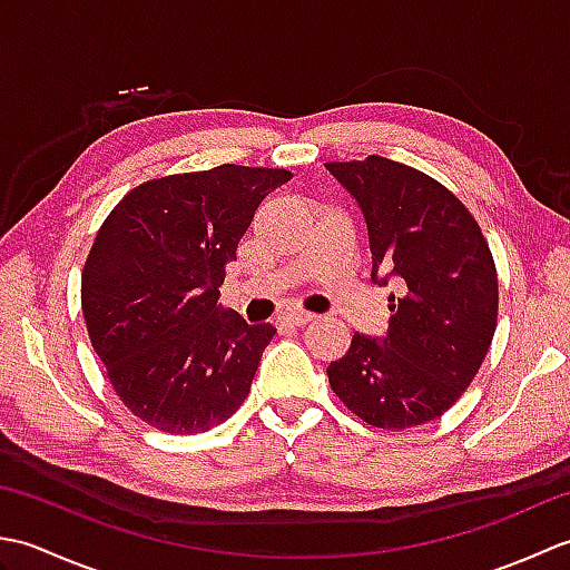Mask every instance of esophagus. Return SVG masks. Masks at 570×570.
<instances>
[{
	"instance_id": "34e87169",
	"label": "esophagus",
	"mask_w": 570,
	"mask_h": 570,
	"mask_svg": "<svg viewBox=\"0 0 570 570\" xmlns=\"http://www.w3.org/2000/svg\"><path fill=\"white\" fill-rule=\"evenodd\" d=\"M282 321L288 323V325H306L311 321H316V313H311V311H288V313H284Z\"/></svg>"
}]
</instances>
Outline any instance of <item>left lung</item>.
Masks as SVG:
<instances>
[{
  "mask_svg": "<svg viewBox=\"0 0 570 570\" xmlns=\"http://www.w3.org/2000/svg\"><path fill=\"white\" fill-rule=\"evenodd\" d=\"M325 168L365 215L372 282L399 288L384 341L355 333L328 365L331 390L374 429L421 426L463 396L498 328L488 239L465 205L419 168L384 156Z\"/></svg>",
  "mask_w": 570,
  "mask_h": 570,
  "instance_id": "1",
  "label": "left lung"
}]
</instances>
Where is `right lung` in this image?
Listing matches in <instances>:
<instances>
[{
	"label": "right lung",
	"instance_id": "obj_1",
	"mask_svg": "<svg viewBox=\"0 0 570 570\" xmlns=\"http://www.w3.org/2000/svg\"><path fill=\"white\" fill-rule=\"evenodd\" d=\"M286 168L223 164L151 178L105 217L80 304L115 394L171 435L220 426L245 402L276 328L217 306L259 203Z\"/></svg>",
	"mask_w": 570,
	"mask_h": 570
}]
</instances>
